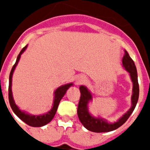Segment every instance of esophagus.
I'll return each mask as SVG.
<instances>
[{
  "label": "esophagus",
  "mask_w": 150,
  "mask_h": 150,
  "mask_svg": "<svg viewBox=\"0 0 150 150\" xmlns=\"http://www.w3.org/2000/svg\"><path fill=\"white\" fill-rule=\"evenodd\" d=\"M85 82H86V79H85V78H83V77H80L79 78V79H77V84H83V83H84Z\"/></svg>",
  "instance_id": "esophagus-1"
}]
</instances>
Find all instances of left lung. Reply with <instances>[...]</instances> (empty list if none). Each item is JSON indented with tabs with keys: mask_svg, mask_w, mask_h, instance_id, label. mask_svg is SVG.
<instances>
[{
	"mask_svg": "<svg viewBox=\"0 0 150 150\" xmlns=\"http://www.w3.org/2000/svg\"><path fill=\"white\" fill-rule=\"evenodd\" d=\"M122 64L126 71L130 74L133 83V95L132 97V106L129 110L124 115L120 120L115 123H108L105 120L100 118H95L89 114L88 111V103L91 100V95L86 87L81 86L79 87L80 90V98L77 107V115L79 121L81 122L83 126L86 128L93 132L100 133V132H108L117 129L122 126L125 122L128 120L129 116L134 110L136 104L137 103L139 98V84L137 80V68L134 64V62L130 57L127 51H125V55L122 58Z\"/></svg>",
	"mask_w": 150,
	"mask_h": 150,
	"instance_id": "1",
	"label": "left lung"
}]
</instances>
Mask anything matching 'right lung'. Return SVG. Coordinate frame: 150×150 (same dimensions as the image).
<instances>
[{
  "label": "right lung",
  "instance_id": "right-lung-1",
  "mask_svg": "<svg viewBox=\"0 0 150 150\" xmlns=\"http://www.w3.org/2000/svg\"><path fill=\"white\" fill-rule=\"evenodd\" d=\"M27 48V45H26L22 50H21L20 53L18 54V57H17L16 62L14 64V65L12 67V70L10 71V78H9V101H10V107H11L12 110L15 114L18 116L21 120L24 122L25 123H26L27 125H30V126L32 127H41L45 125H46L47 123H49L50 122H51V120L53 119V117L55 116V112H56L57 109H58V107H59V102L62 100V98H63V96L64 95V94L66 93L67 88L70 86H72V83H69V84H66L64 86H60L59 88H57L55 91V98H54V103H53V107L52 108L50 112H48L46 114L41 115V116H32V115H29L25 113V112H22L20 110L18 109V107L16 105L15 102L13 100V95H12V89H11V86H12V76H13V71L15 70L17 64H18L19 59H20L21 55L22 54L25 49Z\"/></svg>",
  "mask_w": 150,
  "mask_h": 150
}]
</instances>
